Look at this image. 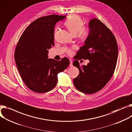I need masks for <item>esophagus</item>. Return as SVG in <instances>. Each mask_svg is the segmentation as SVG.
I'll use <instances>...</instances> for the list:
<instances>
[{
    "mask_svg": "<svg viewBox=\"0 0 132 132\" xmlns=\"http://www.w3.org/2000/svg\"><path fill=\"white\" fill-rule=\"evenodd\" d=\"M70 64H69V66H73V61L72 60L70 59Z\"/></svg>",
    "mask_w": 132,
    "mask_h": 132,
    "instance_id": "obj_1",
    "label": "esophagus"
}]
</instances>
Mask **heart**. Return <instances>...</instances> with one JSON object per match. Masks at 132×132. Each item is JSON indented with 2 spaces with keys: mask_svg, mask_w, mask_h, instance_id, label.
<instances>
[{
  "mask_svg": "<svg viewBox=\"0 0 132 132\" xmlns=\"http://www.w3.org/2000/svg\"><path fill=\"white\" fill-rule=\"evenodd\" d=\"M84 25V22L81 17L75 14L69 16L65 22V25L71 34L73 36L78 34L79 39L82 41H85L89 35L88 30Z\"/></svg>",
  "mask_w": 132,
  "mask_h": 132,
  "instance_id": "obj_1",
  "label": "heart"
}]
</instances>
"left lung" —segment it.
<instances>
[{
  "label": "left lung",
  "mask_w": 132,
  "mask_h": 132,
  "mask_svg": "<svg viewBox=\"0 0 132 132\" xmlns=\"http://www.w3.org/2000/svg\"><path fill=\"white\" fill-rule=\"evenodd\" d=\"M89 27L85 45L77 52L73 63L80 72L73 83L78 90L92 94L102 89L110 80L116 68L118 49L114 35L99 20H91ZM80 59H89L90 62L81 67L77 61Z\"/></svg>",
  "instance_id": "1"
}]
</instances>
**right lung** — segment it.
<instances>
[{
  "instance_id": "obj_1",
  "label": "right lung",
  "mask_w": 132,
  "mask_h": 132,
  "mask_svg": "<svg viewBox=\"0 0 132 132\" xmlns=\"http://www.w3.org/2000/svg\"><path fill=\"white\" fill-rule=\"evenodd\" d=\"M66 16L50 15L31 23L24 30L16 47L14 58L23 81L29 89L45 93L56 86L59 73L69 66V60L48 58L54 43L56 24Z\"/></svg>"
}]
</instances>
